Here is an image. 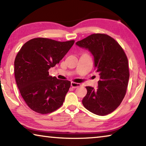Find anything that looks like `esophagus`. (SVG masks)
I'll return each instance as SVG.
<instances>
[{
  "label": "esophagus",
  "mask_w": 146,
  "mask_h": 146,
  "mask_svg": "<svg viewBox=\"0 0 146 146\" xmlns=\"http://www.w3.org/2000/svg\"><path fill=\"white\" fill-rule=\"evenodd\" d=\"M71 86L73 88H77L80 86V84L78 83H75V82H71Z\"/></svg>",
  "instance_id": "esophagus-1"
}]
</instances>
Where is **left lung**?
<instances>
[{"label": "left lung", "mask_w": 146, "mask_h": 146, "mask_svg": "<svg viewBox=\"0 0 146 146\" xmlns=\"http://www.w3.org/2000/svg\"><path fill=\"white\" fill-rule=\"evenodd\" d=\"M76 44L92 53L95 69L100 75L97 90L86 87L87 94L82 104L94 114H110L120 106L126 93L129 78L127 56L120 44L106 34H92Z\"/></svg>", "instance_id": "obj_1"}]
</instances>
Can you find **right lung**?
I'll return each mask as SVG.
<instances>
[{"instance_id":"add662e5","label":"right lung","mask_w":146,"mask_h":146,"mask_svg":"<svg viewBox=\"0 0 146 146\" xmlns=\"http://www.w3.org/2000/svg\"><path fill=\"white\" fill-rule=\"evenodd\" d=\"M75 40L59 42L35 38L27 42L15 59V77L20 93L28 107L40 114L60 108L71 82L49 75V70L63 58Z\"/></svg>"}]
</instances>
